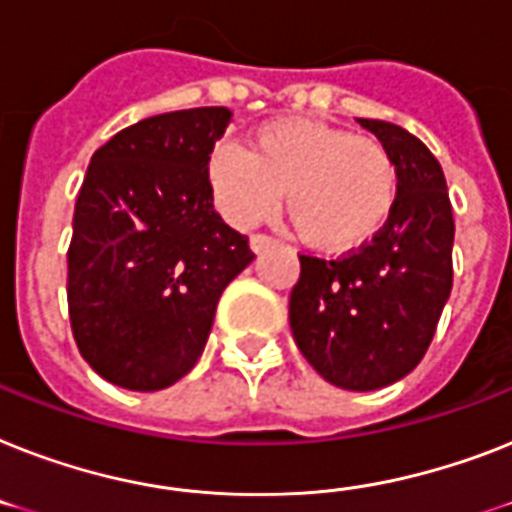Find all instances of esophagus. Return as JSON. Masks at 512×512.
Returning <instances> with one entry per match:
<instances>
[{"mask_svg": "<svg viewBox=\"0 0 512 512\" xmlns=\"http://www.w3.org/2000/svg\"><path fill=\"white\" fill-rule=\"evenodd\" d=\"M249 247H252V252H255V255H260V252H265V249L276 247V239H273V236H265V234H255L252 239H249Z\"/></svg>", "mask_w": 512, "mask_h": 512, "instance_id": "34e87169", "label": "esophagus"}]
</instances>
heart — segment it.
I'll return each instance as SVG.
<instances>
[{
	"label": "heart",
	"instance_id": "1",
	"mask_svg": "<svg viewBox=\"0 0 512 512\" xmlns=\"http://www.w3.org/2000/svg\"><path fill=\"white\" fill-rule=\"evenodd\" d=\"M207 186L218 213L239 228L268 218L284 191L299 239L321 252H352L392 215L400 173L392 152L321 120H270L247 149L215 147Z\"/></svg>",
	"mask_w": 512,
	"mask_h": 512
}]
</instances>
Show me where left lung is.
Returning <instances> with one entry per match:
<instances>
[{
  "label": "left lung",
  "instance_id": "8db88e82",
  "mask_svg": "<svg viewBox=\"0 0 512 512\" xmlns=\"http://www.w3.org/2000/svg\"><path fill=\"white\" fill-rule=\"evenodd\" d=\"M397 162L400 186L384 228L339 260L299 255L289 297L294 342L328 384L373 392L421 363L452 292L450 194L421 139L357 118Z\"/></svg>",
  "mask_w": 512,
  "mask_h": 512
}]
</instances>
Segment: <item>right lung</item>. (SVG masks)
Here are the masks:
<instances>
[{
    "label": "right lung",
    "mask_w": 512,
    "mask_h": 512,
    "mask_svg": "<svg viewBox=\"0 0 512 512\" xmlns=\"http://www.w3.org/2000/svg\"><path fill=\"white\" fill-rule=\"evenodd\" d=\"M231 110L139 120L94 152L68 249L70 326L110 384L157 392L194 368L215 307L255 255L213 210L207 160Z\"/></svg>",
    "instance_id": "obj_1"
}]
</instances>
